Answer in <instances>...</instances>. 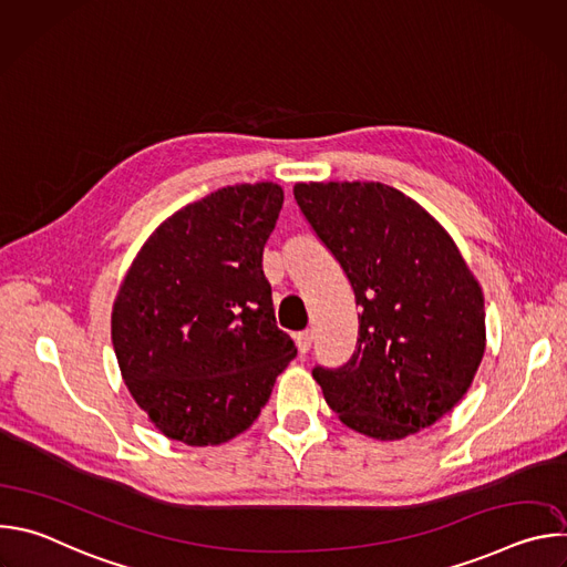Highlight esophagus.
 I'll return each mask as SVG.
<instances>
[{"instance_id": "34e87169", "label": "esophagus", "mask_w": 567, "mask_h": 567, "mask_svg": "<svg viewBox=\"0 0 567 567\" xmlns=\"http://www.w3.org/2000/svg\"><path fill=\"white\" fill-rule=\"evenodd\" d=\"M311 341H313V337H311V332H309V330H305V332H298V334H296V346H298L300 354H305V352L311 348Z\"/></svg>"}]
</instances>
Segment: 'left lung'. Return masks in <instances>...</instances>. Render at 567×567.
<instances>
[{
  "label": "left lung",
  "instance_id": "left-lung-1",
  "mask_svg": "<svg viewBox=\"0 0 567 567\" xmlns=\"http://www.w3.org/2000/svg\"><path fill=\"white\" fill-rule=\"evenodd\" d=\"M293 197L361 307L352 359L313 368L328 406L381 442L435 424L471 388L487 346L484 296L453 237L379 182L296 184Z\"/></svg>",
  "mask_w": 567,
  "mask_h": 567
}]
</instances>
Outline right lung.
Instances as JSON below:
<instances>
[{"label": "right lung", "instance_id": "obj_1", "mask_svg": "<svg viewBox=\"0 0 567 567\" xmlns=\"http://www.w3.org/2000/svg\"><path fill=\"white\" fill-rule=\"evenodd\" d=\"M282 202L271 182L219 188L158 224L121 282L118 368L171 440L217 446L245 433L298 352L276 326L262 271Z\"/></svg>", "mask_w": 567, "mask_h": 567}]
</instances>
